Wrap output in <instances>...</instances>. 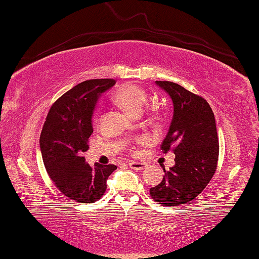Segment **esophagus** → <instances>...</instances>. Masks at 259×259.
<instances>
[{
	"label": "esophagus",
	"mask_w": 259,
	"mask_h": 259,
	"mask_svg": "<svg viewBox=\"0 0 259 259\" xmlns=\"http://www.w3.org/2000/svg\"><path fill=\"white\" fill-rule=\"evenodd\" d=\"M128 166L134 170H141L144 168V167H146V164H144V162H140V161H130Z\"/></svg>",
	"instance_id": "esophagus-1"
}]
</instances>
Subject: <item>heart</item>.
Here are the masks:
<instances>
[{"instance_id": "b5f03b06", "label": "heart", "mask_w": 259, "mask_h": 259, "mask_svg": "<svg viewBox=\"0 0 259 259\" xmlns=\"http://www.w3.org/2000/svg\"><path fill=\"white\" fill-rule=\"evenodd\" d=\"M112 100L130 115L139 116L148 101V95L146 91L138 85L125 84L113 92ZM95 121H98V118H95Z\"/></svg>"}]
</instances>
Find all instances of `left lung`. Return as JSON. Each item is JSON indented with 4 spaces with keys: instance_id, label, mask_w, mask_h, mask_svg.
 <instances>
[{
    "instance_id": "obj_1",
    "label": "left lung",
    "mask_w": 259,
    "mask_h": 259,
    "mask_svg": "<svg viewBox=\"0 0 259 259\" xmlns=\"http://www.w3.org/2000/svg\"><path fill=\"white\" fill-rule=\"evenodd\" d=\"M173 101L174 115L161 150L175 155V165L161 182L150 189L162 206H181L200 194L214 176L219 161L214 112L205 99L173 81L156 80Z\"/></svg>"
}]
</instances>
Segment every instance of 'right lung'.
<instances>
[{
	"instance_id": "add662e5",
	"label": "right lung",
	"mask_w": 259,
	"mask_h": 259,
	"mask_svg": "<svg viewBox=\"0 0 259 259\" xmlns=\"http://www.w3.org/2000/svg\"><path fill=\"white\" fill-rule=\"evenodd\" d=\"M115 79H90L76 85L52 104L39 138L45 168L56 187L71 200L91 203L101 199L115 165L85 162L92 115L100 95Z\"/></svg>"
}]
</instances>
